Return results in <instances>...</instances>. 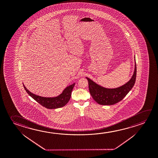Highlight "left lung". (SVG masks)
<instances>
[{
  "mask_svg": "<svg viewBox=\"0 0 158 158\" xmlns=\"http://www.w3.org/2000/svg\"><path fill=\"white\" fill-rule=\"evenodd\" d=\"M137 75V67L135 63V71L131 79L118 88L108 89L99 85L90 79L86 77L89 89L94 100L102 105H112L121 101L135 85Z\"/></svg>",
  "mask_w": 158,
  "mask_h": 158,
  "instance_id": "1",
  "label": "left lung"
}]
</instances>
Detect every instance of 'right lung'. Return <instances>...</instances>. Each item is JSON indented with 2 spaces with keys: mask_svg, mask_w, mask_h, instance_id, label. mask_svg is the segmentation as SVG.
<instances>
[{
  "mask_svg": "<svg viewBox=\"0 0 158 158\" xmlns=\"http://www.w3.org/2000/svg\"><path fill=\"white\" fill-rule=\"evenodd\" d=\"M75 83H74L72 85L68 86L63 91L62 93L57 97L54 98H45L37 95L28 90L23 84V86L27 93L41 105L47 109H55L62 107L67 104L70 100L71 93L74 86L75 85Z\"/></svg>",
  "mask_w": 158,
  "mask_h": 158,
  "instance_id": "add662e5",
  "label": "right lung"
}]
</instances>
